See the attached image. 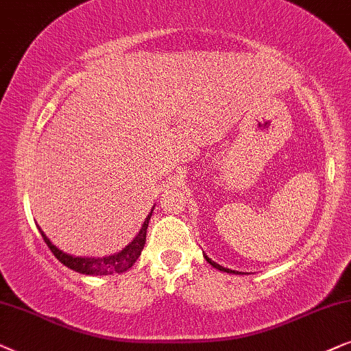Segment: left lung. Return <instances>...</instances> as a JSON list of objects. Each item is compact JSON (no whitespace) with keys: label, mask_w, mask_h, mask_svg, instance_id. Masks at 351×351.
<instances>
[{"label":"left lung","mask_w":351,"mask_h":351,"mask_svg":"<svg viewBox=\"0 0 351 351\" xmlns=\"http://www.w3.org/2000/svg\"><path fill=\"white\" fill-rule=\"evenodd\" d=\"M205 256V260H207L208 261V263L210 265H212L213 266V268H217V269H219V271H224V273H234V271H232V269H228V268H223V266H219V265H217V263H215V261H212V260H210L208 258V256L207 255H204Z\"/></svg>","instance_id":"left-lung-1"}]
</instances>
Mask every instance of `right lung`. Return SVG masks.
<instances>
[{
  "label": "right lung",
  "mask_w": 351,
  "mask_h": 351,
  "mask_svg": "<svg viewBox=\"0 0 351 351\" xmlns=\"http://www.w3.org/2000/svg\"><path fill=\"white\" fill-rule=\"evenodd\" d=\"M151 215H147L146 221H144L139 234L134 237V239L130 242L123 250L117 252L114 255L104 256V258H82V256H72V255L64 254V252H60L58 247L51 244V241L45 236L43 231L40 232L41 236H43L46 245L49 247V250L53 252L56 258H58L62 265L67 266V268L82 274H91V276H107V274L125 273L128 268H132L134 261L138 260V256L141 255V250L144 249V244H146V231H147L149 219H151Z\"/></svg>",
  "instance_id": "add662e5"
}]
</instances>
